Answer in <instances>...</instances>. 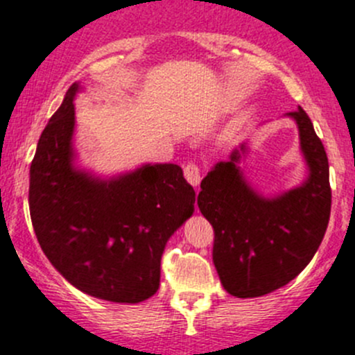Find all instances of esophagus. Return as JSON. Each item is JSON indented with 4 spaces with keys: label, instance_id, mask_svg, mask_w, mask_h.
<instances>
[{
    "label": "esophagus",
    "instance_id": "1",
    "mask_svg": "<svg viewBox=\"0 0 355 355\" xmlns=\"http://www.w3.org/2000/svg\"><path fill=\"white\" fill-rule=\"evenodd\" d=\"M184 178L189 184L196 188L200 184V181H202V171H200V167L196 164L189 162L184 166Z\"/></svg>",
    "mask_w": 355,
    "mask_h": 355
}]
</instances>
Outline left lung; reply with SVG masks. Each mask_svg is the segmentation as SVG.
Instances as JSON below:
<instances>
[{
	"label": "left lung",
	"mask_w": 355,
	"mask_h": 355,
	"mask_svg": "<svg viewBox=\"0 0 355 355\" xmlns=\"http://www.w3.org/2000/svg\"><path fill=\"white\" fill-rule=\"evenodd\" d=\"M295 121L307 176L292 189L266 196L245 178L241 143L230 159L202 179L198 209L214 227V266L230 295L262 297L295 279L311 262L326 233L331 210L324 146L304 108Z\"/></svg>",
	"instance_id": "obj_1"
}]
</instances>
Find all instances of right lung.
Returning <instances> with one entry per match:
<instances>
[{
    "label": "right lung",
    "instance_id": "add662e5",
    "mask_svg": "<svg viewBox=\"0 0 355 355\" xmlns=\"http://www.w3.org/2000/svg\"><path fill=\"white\" fill-rule=\"evenodd\" d=\"M73 83L31 164L29 209L48 261L80 292L117 304L155 295L167 241L195 212V189L176 164H143L117 176L77 166Z\"/></svg>",
    "mask_w": 355,
    "mask_h": 355
}]
</instances>
